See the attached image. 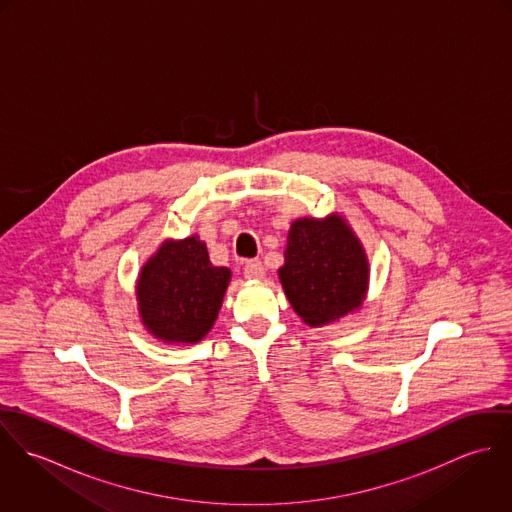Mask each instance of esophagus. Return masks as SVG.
<instances>
[{"label": "esophagus", "mask_w": 512, "mask_h": 512, "mask_svg": "<svg viewBox=\"0 0 512 512\" xmlns=\"http://www.w3.org/2000/svg\"><path fill=\"white\" fill-rule=\"evenodd\" d=\"M264 274H266V270H264V266H262L260 260H248V262L244 264V276H246V278H250V280H260V278H264Z\"/></svg>", "instance_id": "esophagus-1"}]
</instances>
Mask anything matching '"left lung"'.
I'll return each mask as SVG.
<instances>
[{
	"label": "left lung",
	"mask_w": 512,
	"mask_h": 512,
	"mask_svg": "<svg viewBox=\"0 0 512 512\" xmlns=\"http://www.w3.org/2000/svg\"><path fill=\"white\" fill-rule=\"evenodd\" d=\"M284 258L280 282L307 325L321 327L361 307L368 260L343 217L293 220Z\"/></svg>",
	"instance_id": "obj_1"
}]
</instances>
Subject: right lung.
I'll use <instances>...</instances> for the list:
<instances>
[{
  "label": "right lung",
  "instance_id": "obj_1",
  "mask_svg": "<svg viewBox=\"0 0 512 512\" xmlns=\"http://www.w3.org/2000/svg\"><path fill=\"white\" fill-rule=\"evenodd\" d=\"M228 282L230 270L211 264L199 236L167 240L140 272L142 323L165 343H197L215 325Z\"/></svg>",
  "mask_w": 512,
  "mask_h": 512
}]
</instances>
